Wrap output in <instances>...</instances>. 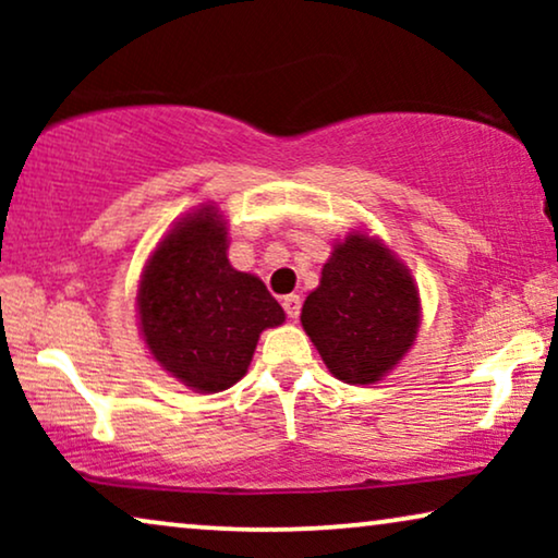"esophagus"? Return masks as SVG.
<instances>
[{"label":"esophagus","instance_id":"34e87169","mask_svg":"<svg viewBox=\"0 0 558 558\" xmlns=\"http://www.w3.org/2000/svg\"><path fill=\"white\" fill-rule=\"evenodd\" d=\"M281 307H284L289 319H296V317H300V312H302V296L300 294H287L284 300H281Z\"/></svg>","mask_w":558,"mask_h":558}]
</instances>
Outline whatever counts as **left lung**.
Listing matches in <instances>:
<instances>
[{"mask_svg":"<svg viewBox=\"0 0 558 558\" xmlns=\"http://www.w3.org/2000/svg\"><path fill=\"white\" fill-rule=\"evenodd\" d=\"M302 327L335 378L373 384L401 361L418 327L409 269L363 233L338 243L319 287L304 300Z\"/></svg>","mask_w":558,"mask_h":558,"instance_id":"left-lung-1","label":"left lung"}]
</instances>
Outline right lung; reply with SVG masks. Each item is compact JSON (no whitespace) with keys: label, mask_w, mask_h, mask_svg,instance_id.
Here are the masks:
<instances>
[{"label":"right lung","mask_w":558,"mask_h":558,"mask_svg":"<svg viewBox=\"0 0 558 558\" xmlns=\"http://www.w3.org/2000/svg\"><path fill=\"white\" fill-rule=\"evenodd\" d=\"M226 241L213 208L185 218L151 254L136 296L151 355L203 393L246 376L258 335L284 323L264 281L228 264Z\"/></svg>","instance_id":"right-lung-1"}]
</instances>
